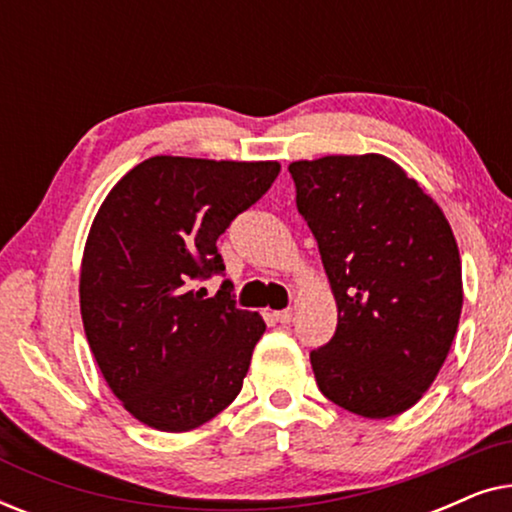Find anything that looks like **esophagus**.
Returning <instances> with one entry per match:
<instances>
[{
    "instance_id": "obj_1",
    "label": "esophagus",
    "mask_w": 512,
    "mask_h": 512,
    "mask_svg": "<svg viewBox=\"0 0 512 512\" xmlns=\"http://www.w3.org/2000/svg\"><path fill=\"white\" fill-rule=\"evenodd\" d=\"M272 319H275L277 324H291L293 312L291 310H277V312H272Z\"/></svg>"
}]
</instances>
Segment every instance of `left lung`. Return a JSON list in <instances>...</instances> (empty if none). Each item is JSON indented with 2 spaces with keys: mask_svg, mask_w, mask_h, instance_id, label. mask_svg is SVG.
I'll return each instance as SVG.
<instances>
[{
  "mask_svg": "<svg viewBox=\"0 0 512 512\" xmlns=\"http://www.w3.org/2000/svg\"><path fill=\"white\" fill-rule=\"evenodd\" d=\"M289 172L338 305L335 335L310 354L317 387L354 415H401L457 335L464 284L450 221L380 153L296 160Z\"/></svg>",
  "mask_w": 512,
  "mask_h": 512,
  "instance_id": "left-lung-1",
  "label": "left lung"
}]
</instances>
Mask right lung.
<instances>
[{
  "label": "right lung",
  "instance_id": "obj_1",
  "mask_svg": "<svg viewBox=\"0 0 512 512\" xmlns=\"http://www.w3.org/2000/svg\"><path fill=\"white\" fill-rule=\"evenodd\" d=\"M277 160L153 156L118 179L97 209L81 258V319L90 352L123 408L156 431L184 433L240 394L265 333L195 279L223 272L216 240L279 174Z\"/></svg>",
  "mask_w": 512,
  "mask_h": 512
}]
</instances>
